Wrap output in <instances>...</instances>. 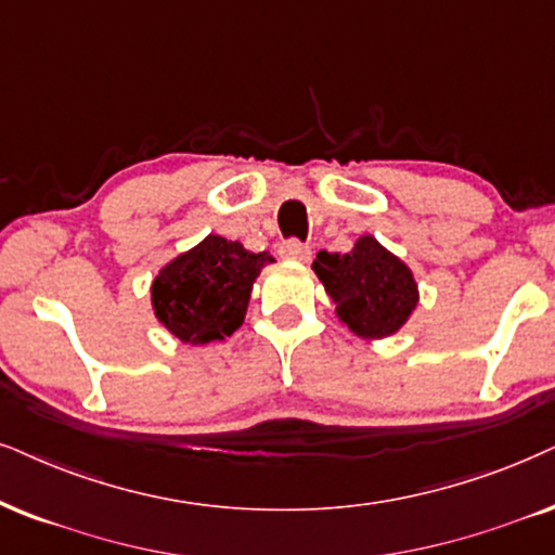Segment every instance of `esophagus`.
<instances>
[{
    "mask_svg": "<svg viewBox=\"0 0 555 555\" xmlns=\"http://www.w3.org/2000/svg\"><path fill=\"white\" fill-rule=\"evenodd\" d=\"M279 256L286 258V261L307 263L312 258V248L299 241H286V243H282V248H279Z\"/></svg>",
    "mask_w": 555,
    "mask_h": 555,
    "instance_id": "1",
    "label": "esophagus"
}]
</instances>
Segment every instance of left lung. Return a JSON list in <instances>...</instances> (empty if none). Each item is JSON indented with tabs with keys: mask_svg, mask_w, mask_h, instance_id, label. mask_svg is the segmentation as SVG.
<instances>
[{
	"mask_svg": "<svg viewBox=\"0 0 555 555\" xmlns=\"http://www.w3.org/2000/svg\"><path fill=\"white\" fill-rule=\"evenodd\" d=\"M335 305V318L363 340L399 333L417 310L415 273L374 235H361L348 254L320 250L312 263Z\"/></svg>",
	"mask_w": 555,
	"mask_h": 555,
	"instance_id": "left-lung-1",
	"label": "left lung"
}]
</instances>
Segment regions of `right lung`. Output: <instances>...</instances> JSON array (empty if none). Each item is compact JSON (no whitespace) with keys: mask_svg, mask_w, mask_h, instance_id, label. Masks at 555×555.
<instances>
[{"mask_svg":"<svg viewBox=\"0 0 555 555\" xmlns=\"http://www.w3.org/2000/svg\"><path fill=\"white\" fill-rule=\"evenodd\" d=\"M266 254H250L243 243L207 235L194 248L160 266L151 284V307L158 325L189 346H207L233 335L243 325L250 292Z\"/></svg>","mask_w":555,"mask_h":555,"instance_id":"right-lung-1","label":"right lung"}]
</instances>
